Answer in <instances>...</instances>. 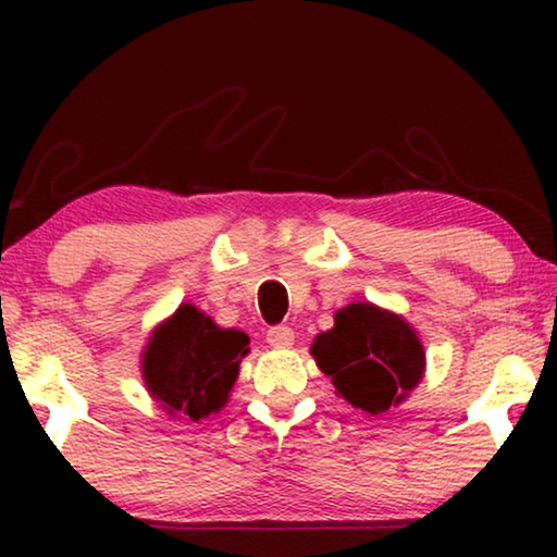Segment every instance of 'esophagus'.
Segmentation results:
<instances>
[{"instance_id":"obj_1","label":"esophagus","mask_w":557,"mask_h":557,"mask_svg":"<svg viewBox=\"0 0 557 557\" xmlns=\"http://www.w3.org/2000/svg\"><path fill=\"white\" fill-rule=\"evenodd\" d=\"M269 345L276 349H288L294 345V330L292 326H271L269 330Z\"/></svg>"}]
</instances>
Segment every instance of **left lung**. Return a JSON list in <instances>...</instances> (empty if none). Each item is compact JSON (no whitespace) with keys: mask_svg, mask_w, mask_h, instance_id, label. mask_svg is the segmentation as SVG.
<instances>
[{"mask_svg":"<svg viewBox=\"0 0 557 557\" xmlns=\"http://www.w3.org/2000/svg\"><path fill=\"white\" fill-rule=\"evenodd\" d=\"M309 352L339 398L370 416L406 403L425 375L418 332L400 314L370 301L334 311V326L317 334Z\"/></svg>","mask_w":557,"mask_h":557,"instance_id":"1","label":"left lung"}]
</instances>
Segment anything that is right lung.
<instances>
[{"label":"right lung","instance_id":"1","mask_svg":"<svg viewBox=\"0 0 557 557\" xmlns=\"http://www.w3.org/2000/svg\"><path fill=\"white\" fill-rule=\"evenodd\" d=\"M248 345L246 332L225 330L195 304H180L149 334L141 380L166 416L200 423L227 406Z\"/></svg>","mask_w":557,"mask_h":557}]
</instances>
